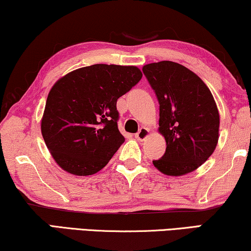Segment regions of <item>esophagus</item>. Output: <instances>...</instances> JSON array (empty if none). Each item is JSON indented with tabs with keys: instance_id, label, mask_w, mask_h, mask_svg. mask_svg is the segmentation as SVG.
Returning <instances> with one entry per match:
<instances>
[{
	"instance_id": "34e87169",
	"label": "esophagus",
	"mask_w": 251,
	"mask_h": 251,
	"mask_svg": "<svg viewBox=\"0 0 251 251\" xmlns=\"http://www.w3.org/2000/svg\"><path fill=\"white\" fill-rule=\"evenodd\" d=\"M149 135H150V130L149 129H146V128H140L139 129V131L136 133L135 135V137L138 140H140V142H142V140H145L147 137H149Z\"/></svg>"
}]
</instances>
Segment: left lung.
<instances>
[{
    "mask_svg": "<svg viewBox=\"0 0 251 251\" xmlns=\"http://www.w3.org/2000/svg\"><path fill=\"white\" fill-rule=\"evenodd\" d=\"M143 73L159 101V131L167 143L166 153L153 164L168 176L192 173L217 145L219 113L215 99L204 82L180 64H149Z\"/></svg>",
    "mask_w": 251,
    "mask_h": 251,
    "instance_id": "obj_1",
    "label": "left lung"
}]
</instances>
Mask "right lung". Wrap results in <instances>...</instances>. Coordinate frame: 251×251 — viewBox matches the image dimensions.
Listing matches in <instances>:
<instances>
[{"label":"right lung","instance_id":"obj_1","mask_svg":"<svg viewBox=\"0 0 251 251\" xmlns=\"http://www.w3.org/2000/svg\"><path fill=\"white\" fill-rule=\"evenodd\" d=\"M136 66L96 64L58 80L48 95L41 131L54 161L76 176L101 170L125 137L118 99L142 80Z\"/></svg>","mask_w":251,"mask_h":251}]
</instances>
